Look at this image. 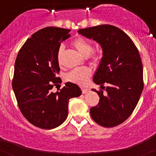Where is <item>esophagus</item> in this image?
<instances>
[{
    "instance_id": "34e87169",
    "label": "esophagus",
    "mask_w": 156,
    "mask_h": 156,
    "mask_svg": "<svg viewBox=\"0 0 156 156\" xmlns=\"http://www.w3.org/2000/svg\"><path fill=\"white\" fill-rule=\"evenodd\" d=\"M89 91H90V89H89V88H86V87L82 88L83 94H87V93H88Z\"/></svg>"
}]
</instances>
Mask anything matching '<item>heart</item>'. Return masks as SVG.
Masks as SVG:
<instances>
[{"label": "heart", "instance_id": "1", "mask_svg": "<svg viewBox=\"0 0 156 156\" xmlns=\"http://www.w3.org/2000/svg\"><path fill=\"white\" fill-rule=\"evenodd\" d=\"M72 44L76 49L77 51L84 58L88 57L90 53L93 51V46L91 44L82 37H79V38L74 40L72 43ZM63 49H64V47L62 45L60 46L58 51L57 59L58 62H61ZM92 58H93L94 61H97L98 59V56L96 55L92 56ZM90 76H91V69L87 67H83V68H77L72 70L66 75V79L67 80L75 83L76 84L84 85L85 83H87Z\"/></svg>", "mask_w": 156, "mask_h": 156}]
</instances>
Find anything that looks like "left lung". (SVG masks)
Returning <instances> with one entry per match:
<instances>
[{
	"label": "left lung",
	"mask_w": 156,
	"mask_h": 156,
	"mask_svg": "<svg viewBox=\"0 0 156 156\" xmlns=\"http://www.w3.org/2000/svg\"><path fill=\"white\" fill-rule=\"evenodd\" d=\"M79 34L98 42L102 58L94 75V82L105 92L95 89L100 99L90 108L92 119L104 127H113L132 114L142 93L143 66L138 50L120 29L111 25L81 29Z\"/></svg>",
	"instance_id": "8db88e82"
}]
</instances>
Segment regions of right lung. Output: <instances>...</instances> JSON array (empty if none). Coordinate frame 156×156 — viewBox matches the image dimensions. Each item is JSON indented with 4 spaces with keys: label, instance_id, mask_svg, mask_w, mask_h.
I'll use <instances>...</instances> for the list:
<instances>
[{
    "label": "right lung",
    "instance_id": "add662e5",
    "mask_svg": "<svg viewBox=\"0 0 156 156\" xmlns=\"http://www.w3.org/2000/svg\"><path fill=\"white\" fill-rule=\"evenodd\" d=\"M70 30L46 27L27 39L18 53L12 88L25 118L42 129L55 128L68 116L69 101L80 96L79 86L67 82L59 91L52 88L62 83L57 55Z\"/></svg>",
    "mask_w": 156,
    "mask_h": 156
}]
</instances>
